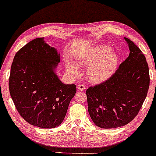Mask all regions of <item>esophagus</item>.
Here are the masks:
<instances>
[{
    "label": "esophagus",
    "instance_id": "34e87169",
    "mask_svg": "<svg viewBox=\"0 0 156 156\" xmlns=\"http://www.w3.org/2000/svg\"><path fill=\"white\" fill-rule=\"evenodd\" d=\"M77 89L79 91H84L85 89V86L81 83V84L77 85Z\"/></svg>",
    "mask_w": 156,
    "mask_h": 156
}]
</instances>
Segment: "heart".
<instances>
[{
  "label": "heart",
  "mask_w": 156,
  "mask_h": 156,
  "mask_svg": "<svg viewBox=\"0 0 156 156\" xmlns=\"http://www.w3.org/2000/svg\"><path fill=\"white\" fill-rule=\"evenodd\" d=\"M112 50L109 46L103 44L81 54L78 57L76 62L79 65L89 67L87 77L91 82H104L114 74L119 62V56ZM67 68L74 75L80 74V69L72 63L67 64Z\"/></svg>",
  "instance_id": "obj_1"
}]
</instances>
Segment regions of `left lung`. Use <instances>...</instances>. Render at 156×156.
<instances>
[{"label":"left lung","instance_id":"left-lung-1","mask_svg":"<svg viewBox=\"0 0 156 156\" xmlns=\"http://www.w3.org/2000/svg\"><path fill=\"white\" fill-rule=\"evenodd\" d=\"M124 39L129 44V57L109 79L86 91L89 114L95 125L102 129L131 122L148 91L150 76L146 57L131 40Z\"/></svg>","mask_w":156,"mask_h":156}]
</instances>
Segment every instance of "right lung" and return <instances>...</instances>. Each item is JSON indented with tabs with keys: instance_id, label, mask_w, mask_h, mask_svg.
Segmentation results:
<instances>
[{
	"instance_id": "right-lung-1",
	"label": "right lung",
	"mask_w": 156,
	"mask_h": 156,
	"mask_svg": "<svg viewBox=\"0 0 156 156\" xmlns=\"http://www.w3.org/2000/svg\"><path fill=\"white\" fill-rule=\"evenodd\" d=\"M60 55L36 38L19 50L10 69L9 90L16 109L30 124L52 129L62 122L75 84H65L55 73Z\"/></svg>"
}]
</instances>
